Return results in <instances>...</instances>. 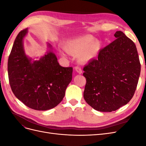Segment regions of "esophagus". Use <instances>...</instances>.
<instances>
[{"mask_svg": "<svg viewBox=\"0 0 146 146\" xmlns=\"http://www.w3.org/2000/svg\"><path fill=\"white\" fill-rule=\"evenodd\" d=\"M75 69H76V70L78 74H80L82 73V69H81L80 66H76V67H75Z\"/></svg>", "mask_w": 146, "mask_h": 146, "instance_id": "1", "label": "esophagus"}]
</instances>
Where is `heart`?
Returning <instances> with one entry per match:
<instances>
[{
  "label": "heart",
  "mask_w": 146,
  "mask_h": 146,
  "mask_svg": "<svg viewBox=\"0 0 146 146\" xmlns=\"http://www.w3.org/2000/svg\"><path fill=\"white\" fill-rule=\"evenodd\" d=\"M92 36H86L68 42L64 46L66 50L74 55H80L83 61H89L98 54L101 44L98 40H93Z\"/></svg>",
  "instance_id": "heart-1"
}]
</instances>
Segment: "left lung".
Here are the masks:
<instances>
[{
	"label": "left lung",
	"mask_w": 146,
	"mask_h": 146,
	"mask_svg": "<svg viewBox=\"0 0 146 146\" xmlns=\"http://www.w3.org/2000/svg\"><path fill=\"white\" fill-rule=\"evenodd\" d=\"M116 39L100 50L98 58L83 68L86 83L83 97L97 111L111 112L133 98L138 85L141 64L135 43L121 31Z\"/></svg>",
	"instance_id": "obj_1"
}]
</instances>
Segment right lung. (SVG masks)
<instances>
[{
	"label": "right lung",
	"mask_w": 146,
	"mask_h": 146,
	"mask_svg": "<svg viewBox=\"0 0 146 146\" xmlns=\"http://www.w3.org/2000/svg\"><path fill=\"white\" fill-rule=\"evenodd\" d=\"M28 29L18 33L8 61L9 83L13 94L28 107L36 110L55 107L65 95L72 80V68H64L50 50L39 60L25 55L23 39ZM48 48L52 46L48 44Z\"/></svg>",
	"instance_id": "1"
}]
</instances>
